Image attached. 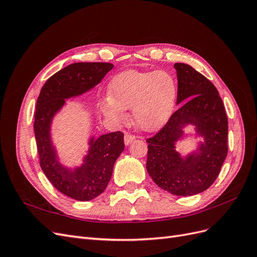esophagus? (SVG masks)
Listing matches in <instances>:
<instances>
[{
  "mask_svg": "<svg viewBox=\"0 0 257 257\" xmlns=\"http://www.w3.org/2000/svg\"><path fill=\"white\" fill-rule=\"evenodd\" d=\"M135 138H136L135 135L131 134V133H125V135H124V144L128 146L130 144H132V142H133Z\"/></svg>",
  "mask_w": 257,
  "mask_h": 257,
  "instance_id": "obj_1",
  "label": "esophagus"
}]
</instances>
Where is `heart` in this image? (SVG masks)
I'll use <instances>...</instances> for the list:
<instances>
[{
    "mask_svg": "<svg viewBox=\"0 0 257 257\" xmlns=\"http://www.w3.org/2000/svg\"><path fill=\"white\" fill-rule=\"evenodd\" d=\"M178 87L174 76L165 71H126L110 83V95L104 98V113L113 120L124 118L131 108L137 125L154 131L166 123L176 105Z\"/></svg>",
    "mask_w": 257,
    "mask_h": 257,
    "instance_id": "heart-1",
    "label": "heart"
}]
</instances>
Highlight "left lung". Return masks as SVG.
Masks as SVG:
<instances>
[{"mask_svg": "<svg viewBox=\"0 0 257 257\" xmlns=\"http://www.w3.org/2000/svg\"><path fill=\"white\" fill-rule=\"evenodd\" d=\"M177 104L183 103L154 136L147 138V170L161 189L178 196L207 190L220 174L226 159L228 121L222 98L213 83L184 63H176ZM193 122L205 138L201 153L182 159L174 143L185 123Z\"/></svg>", "mask_w": 257, "mask_h": 257, "instance_id": "1", "label": "left lung"}]
</instances>
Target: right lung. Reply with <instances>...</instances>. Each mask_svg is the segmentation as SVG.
Here are the masks:
<instances>
[{
  "label": "right lung",
  "mask_w": 257,
  "mask_h": 257,
  "mask_svg": "<svg viewBox=\"0 0 257 257\" xmlns=\"http://www.w3.org/2000/svg\"><path fill=\"white\" fill-rule=\"evenodd\" d=\"M113 65L103 62H80L68 65L46 81L38 95L34 113V133L40 164L51 184L76 200H91L102 194L109 182L114 162L124 150V134L113 132L91 139L82 167L71 172L62 167L50 142V122L65 98L79 95L99 83Z\"/></svg>",
  "instance_id": "1"
}]
</instances>
